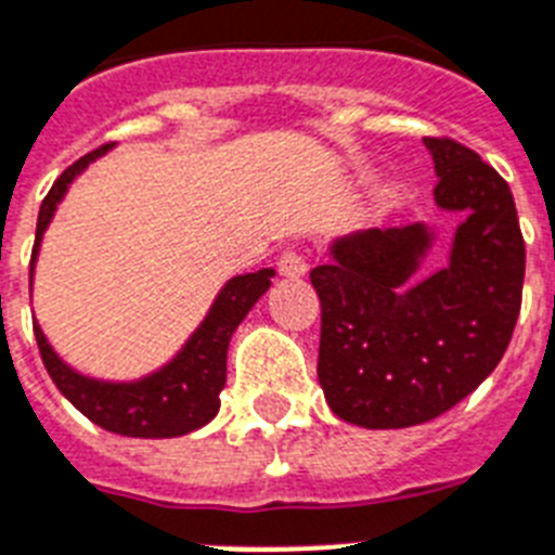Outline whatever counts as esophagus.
I'll return each instance as SVG.
<instances>
[{"label":"esophagus","mask_w":555,"mask_h":555,"mask_svg":"<svg viewBox=\"0 0 555 555\" xmlns=\"http://www.w3.org/2000/svg\"><path fill=\"white\" fill-rule=\"evenodd\" d=\"M307 268H310V264H307V259L299 250H285V254L279 256V273H282V276L299 279L305 276Z\"/></svg>","instance_id":"esophagus-1"}]
</instances>
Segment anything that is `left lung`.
I'll return each instance as SVG.
<instances>
[{
    "label": "left lung",
    "instance_id": "left-lung-1",
    "mask_svg": "<svg viewBox=\"0 0 555 555\" xmlns=\"http://www.w3.org/2000/svg\"><path fill=\"white\" fill-rule=\"evenodd\" d=\"M435 203L460 214L443 268L426 222L335 236L310 282L321 299L319 384L327 406L361 428H406L457 406L496 370L514 335L525 240L514 194L482 157L423 138Z\"/></svg>",
    "mask_w": 555,
    "mask_h": 555
}]
</instances>
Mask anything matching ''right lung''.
Here are the masks:
<instances>
[{"label": "right lung", "mask_w": 555, "mask_h": 555, "mask_svg": "<svg viewBox=\"0 0 555 555\" xmlns=\"http://www.w3.org/2000/svg\"><path fill=\"white\" fill-rule=\"evenodd\" d=\"M109 149L112 146H101L90 155H83L48 191V197L39 208V222H36L30 287L41 240L53 222L55 208L67 197L73 180L83 175L90 163L104 157ZM273 276H276V270L262 268L256 273L228 279L220 293L214 296L206 319L199 321L197 330L185 338L183 347L155 372L134 380H104L83 375L55 352L44 330L39 327V321H33V333H36L41 361L48 366L53 384L59 386V392L95 426L106 428L112 435L146 437V440L183 437L211 423L220 412V392L225 389L228 372V344L245 315L254 310L256 301L268 293Z\"/></svg>", "instance_id": "add662e5"}]
</instances>
